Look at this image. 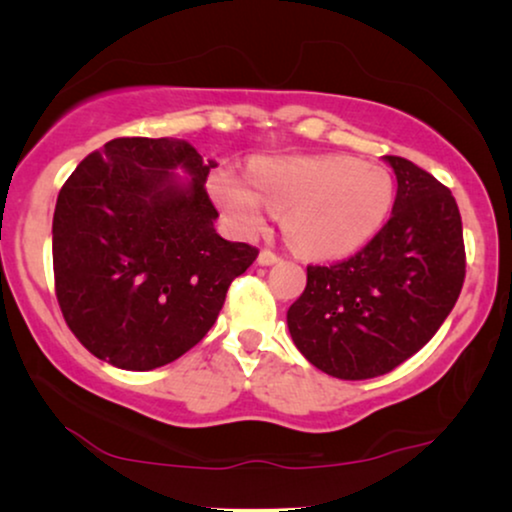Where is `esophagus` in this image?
<instances>
[{"instance_id":"1","label":"esophagus","mask_w":512,"mask_h":512,"mask_svg":"<svg viewBox=\"0 0 512 512\" xmlns=\"http://www.w3.org/2000/svg\"><path fill=\"white\" fill-rule=\"evenodd\" d=\"M277 261H282V256L275 254L272 249H261V254H258V263H261V265H272Z\"/></svg>"}]
</instances>
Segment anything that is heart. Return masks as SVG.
<instances>
[{"mask_svg": "<svg viewBox=\"0 0 512 512\" xmlns=\"http://www.w3.org/2000/svg\"><path fill=\"white\" fill-rule=\"evenodd\" d=\"M209 188L242 233L261 230L270 207L284 214L293 247L321 258L363 247L394 202V181L384 167L340 156L256 160L249 181L216 170Z\"/></svg>", "mask_w": 512, "mask_h": 512, "instance_id": "heart-1", "label": "heart"}]
</instances>
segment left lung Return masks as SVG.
<instances>
[{
    "label": "left lung",
    "mask_w": 512,
    "mask_h": 512,
    "mask_svg": "<svg viewBox=\"0 0 512 512\" xmlns=\"http://www.w3.org/2000/svg\"><path fill=\"white\" fill-rule=\"evenodd\" d=\"M387 163L398 181L389 221L345 261L307 265L303 296L286 314L300 354L338 380H370L408 361L464 286V228L452 191L401 156Z\"/></svg>",
    "instance_id": "left-lung-1"
}]
</instances>
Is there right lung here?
Masks as SVG:
<instances>
[{
  "mask_svg": "<svg viewBox=\"0 0 512 512\" xmlns=\"http://www.w3.org/2000/svg\"><path fill=\"white\" fill-rule=\"evenodd\" d=\"M184 166L194 179L173 181ZM205 163L184 139L118 137L81 160L53 214L55 296L69 331L97 359L153 370L214 326L228 286L258 249L228 242Z\"/></svg>",
  "mask_w": 512,
  "mask_h": 512,
  "instance_id": "obj_1",
  "label": "right lung"
}]
</instances>
